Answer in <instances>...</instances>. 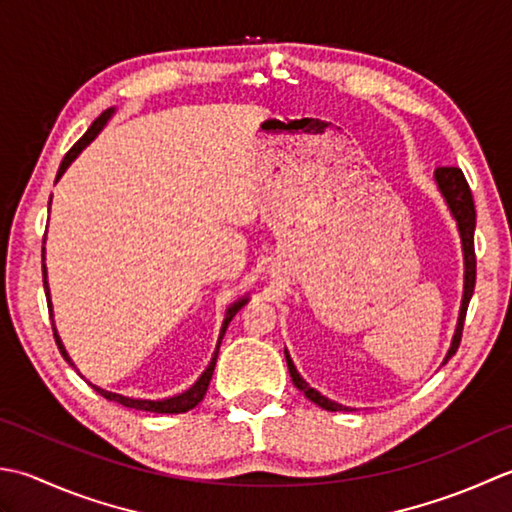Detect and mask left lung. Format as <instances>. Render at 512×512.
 I'll list each match as a JSON object with an SVG mask.
<instances>
[{"instance_id":"1","label":"left lung","mask_w":512,"mask_h":512,"mask_svg":"<svg viewBox=\"0 0 512 512\" xmlns=\"http://www.w3.org/2000/svg\"><path fill=\"white\" fill-rule=\"evenodd\" d=\"M435 183L440 187V192L444 196V201L448 205V210H451L457 229H460V238H462V249H464V298H462V307H460V318H457V327H455V336L451 342V349H448L444 362H448L453 358V353L460 347V340H462V329H464V318H466V309H468V302H471L473 296V289H475V267H477V260H475V203H473V194H471V187H468L466 179H464V172L460 168H437L435 170ZM285 358H287V367H289V375H291V382L296 384V389H300L305 393V398H309L314 404H318L320 409H327V411H349V406H342L338 402H331L325 395H320L316 389H311L309 384L300 378V373L296 371L294 362H291L289 353L285 349Z\"/></svg>"}]
</instances>
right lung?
<instances>
[{
  "label": "right lung",
  "instance_id": "right-lung-1",
  "mask_svg": "<svg viewBox=\"0 0 512 512\" xmlns=\"http://www.w3.org/2000/svg\"><path fill=\"white\" fill-rule=\"evenodd\" d=\"M112 114H114V108H108L106 112H101L99 119H95V123H92L90 128H88V132L83 134V137H81L75 145H72V148L68 150V154L64 156V161H61V165H59L57 181L61 179V174H64V172L68 170V165L77 159L79 152H81L83 148H86V145H88L90 141H95V137L103 130V125L108 123V119L112 117ZM44 289H46L48 311H50V316H52L50 289H48V280H46V265H44ZM245 302H247V298L236 300L234 305L225 311V320H223V327H221V336H218V342H216L214 356H212L210 364H207V369L203 371L201 378H198L187 391H183V393H179V395H172V398H165V400H137V398H125V395H121V393L103 391L101 387H95V384H90V387L95 389L99 395H103V398H106V400L119 402V404H123V406H128V409H137V411H150V413H185V411L194 409V406L205 398V391H207V387H210L212 373H214V367H216V358H218V347H221V340H223V336H225V329H227L229 322H232V318L238 314V309H241V307L245 305ZM52 333H55V342H57V347H59V351H61V356H64V360L70 364V367H75V362L70 360V356L66 353V347H64V344H61V338H59V333H57L55 327H52Z\"/></svg>",
  "mask_w": 512,
  "mask_h": 512
}]
</instances>
